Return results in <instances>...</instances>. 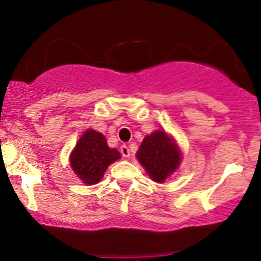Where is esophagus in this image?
I'll return each instance as SVG.
<instances>
[{"label":"esophagus","mask_w":261,"mask_h":261,"mask_svg":"<svg viewBox=\"0 0 261 261\" xmlns=\"http://www.w3.org/2000/svg\"><path fill=\"white\" fill-rule=\"evenodd\" d=\"M120 151H121V154H122V155H123V158H129V156H130V152H129V148H128L126 145L121 146Z\"/></svg>","instance_id":"34e87169"}]
</instances>
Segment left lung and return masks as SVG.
I'll list each match as a JSON object with an SVG mask.
<instances>
[{"instance_id":"1","label":"left lung","mask_w":261,"mask_h":261,"mask_svg":"<svg viewBox=\"0 0 261 261\" xmlns=\"http://www.w3.org/2000/svg\"><path fill=\"white\" fill-rule=\"evenodd\" d=\"M135 156L149 178L162 184L179 167L181 149L170 134L156 129L144 138Z\"/></svg>"}]
</instances>
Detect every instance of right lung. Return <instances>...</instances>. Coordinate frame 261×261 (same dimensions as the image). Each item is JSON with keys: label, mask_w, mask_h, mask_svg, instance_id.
<instances>
[{"label": "right lung", "mask_w": 261, "mask_h": 261, "mask_svg": "<svg viewBox=\"0 0 261 261\" xmlns=\"http://www.w3.org/2000/svg\"><path fill=\"white\" fill-rule=\"evenodd\" d=\"M119 159L120 152L110 148L105 135L91 128L81 135L69 158L71 169L87 185L97 184L110 164Z\"/></svg>", "instance_id": "obj_1"}]
</instances>
